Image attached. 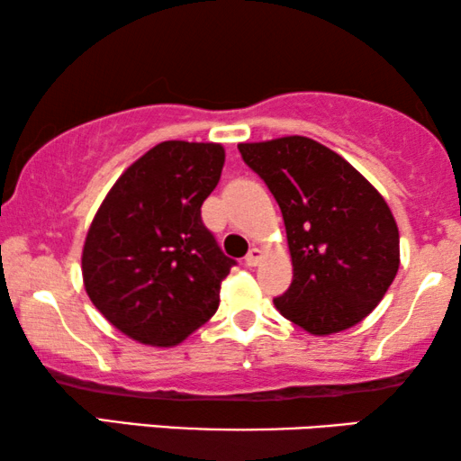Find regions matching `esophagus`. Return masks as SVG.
<instances>
[{
	"label": "esophagus",
	"mask_w": 461,
	"mask_h": 461,
	"mask_svg": "<svg viewBox=\"0 0 461 461\" xmlns=\"http://www.w3.org/2000/svg\"><path fill=\"white\" fill-rule=\"evenodd\" d=\"M260 258H262V251L258 248H251L249 254L245 256V264H248V267H256V264L260 262Z\"/></svg>",
	"instance_id": "34e87169"
}]
</instances>
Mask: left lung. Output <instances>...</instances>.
<instances>
[{
  "instance_id": "left-lung-1",
  "label": "left lung",
  "mask_w": 461,
  "mask_h": 461,
  "mask_svg": "<svg viewBox=\"0 0 461 461\" xmlns=\"http://www.w3.org/2000/svg\"><path fill=\"white\" fill-rule=\"evenodd\" d=\"M281 207L294 264L275 306L314 336L363 321L399 270V229L382 194L338 153L304 136L239 144Z\"/></svg>"
}]
</instances>
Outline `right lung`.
Segmentation results:
<instances>
[{
	"instance_id": "obj_1",
	"label": "right lung",
	"mask_w": 461,
	"mask_h": 461,
	"mask_svg": "<svg viewBox=\"0 0 461 461\" xmlns=\"http://www.w3.org/2000/svg\"><path fill=\"white\" fill-rule=\"evenodd\" d=\"M224 166L220 144L167 140L122 174L87 230L81 270L104 319L150 346H176L213 317L235 260L201 205Z\"/></svg>"
}]
</instances>
